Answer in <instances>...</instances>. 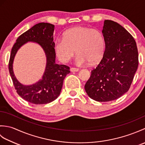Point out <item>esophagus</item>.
<instances>
[{
	"label": "esophagus",
	"mask_w": 145,
	"mask_h": 145,
	"mask_svg": "<svg viewBox=\"0 0 145 145\" xmlns=\"http://www.w3.org/2000/svg\"><path fill=\"white\" fill-rule=\"evenodd\" d=\"M70 71L72 72H78V71H79V69H77V68H73V67H72L70 68Z\"/></svg>",
	"instance_id": "esophagus-1"
}]
</instances>
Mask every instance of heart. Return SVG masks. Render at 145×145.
<instances>
[{"instance_id":"heart-1","label":"heart","mask_w":145,"mask_h":145,"mask_svg":"<svg viewBox=\"0 0 145 145\" xmlns=\"http://www.w3.org/2000/svg\"><path fill=\"white\" fill-rule=\"evenodd\" d=\"M54 51L61 62L67 63L75 55L78 65L98 63L102 59L106 48L105 39L102 32L88 27L76 26L63 33V39L54 42Z\"/></svg>"}]
</instances>
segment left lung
Returning a JSON list of instances; mask_svg holds the SVG:
<instances>
[{"label": "left lung", "mask_w": 145, "mask_h": 145, "mask_svg": "<svg viewBox=\"0 0 145 145\" xmlns=\"http://www.w3.org/2000/svg\"><path fill=\"white\" fill-rule=\"evenodd\" d=\"M102 33L106 41L105 54L91 70L85 90L91 99L110 101L127 92L138 66V53L134 38L113 20L104 21Z\"/></svg>", "instance_id": "obj_1"}]
</instances>
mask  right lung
Returning <instances> with one entry per match:
<instances>
[{"instance_id": "obj_1", "label": "right lung", "mask_w": 145, "mask_h": 145, "mask_svg": "<svg viewBox=\"0 0 145 145\" xmlns=\"http://www.w3.org/2000/svg\"><path fill=\"white\" fill-rule=\"evenodd\" d=\"M54 25L49 23H39L17 38L12 48L8 63L9 73L17 93L25 100L35 105L47 104L59 96L63 80L70 72V67L55 63L54 51ZM28 41L36 42L44 50L47 63L42 79L35 84L24 86L15 77L13 71V59L16 52Z\"/></svg>"}]
</instances>
